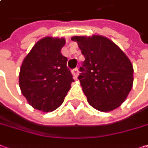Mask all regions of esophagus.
I'll list each match as a JSON object with an SVG mask.
<instances>
[{
  "label": "esophagus",
  "instance_id": "34e87169",
  "mask_svg": "<svg viewBox=\"0 0 148 148\" xmlns=\"http://www.w3.org/2000/svg\"><path fill=\"white\" fill-rule=\"evenodd\" d=\"M72 74L74 75V79H77V76H78V74H79V70H78V69H74L72 70Z\"/></svg>",
  "mask_w": 148,
  "mask_h": 148
}]
</instances>
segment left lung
<instances>
[{"label":"left lung","instance_id":"8db88e82","mask_svg":"<svg viewBox=\"0 0 148 148\" xmlns=\"http://www.w3.org/2000/svg\"><path fill=\"white\" fill-rule=\"evenodd\" d=\"M72 40L85 57L78 79L88 103L103 112L119 107L133 86V65L128 56L102 36H76Z\"/></svg>","mask_w":148,"mask_h":148}]
</instances>
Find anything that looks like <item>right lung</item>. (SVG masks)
Returning <instances> with one entry per match:
<instances>
[{"label":"right lung","mask_w":148,"mask_h":148,"mask_svg":"<svg viewBox=\"0 0 148 148\" xmlns=\"http://www.w3.org/2000/svg\"><path fill=\"white\" fill-rule=\"evenodd\" d=\"M64 38L46 37L33 46L24 59L19 73V87L33 108L53 111L64 100L74 82L67 68L68 59L61 49Z\"/></svg>","instance_id":"1"}]
</instances>
